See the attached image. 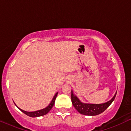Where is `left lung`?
Returning a JSON list of instances; mask_svg holds the SVG:
<instances>
[{
  "instance_id": "obj_1",
  "label": "left lung",
  "mask_w": 131,
  "mask_h": 131,
  "mask_svg": "<svg viewBox=\"0 0 131 131\" xmlns=\"http://www.w3.org/2000/svg\"><path fill=\"white\" fill-rule=\"evenodd\" d=\"M116 95V94H115L112 100L106 103L102 104H85L79 101V99L73 95V92L71 91V102L73 106L79 113L88 116L98 115L104 112L111 105L115 100Z\"/></svg>"
}]
</instances>
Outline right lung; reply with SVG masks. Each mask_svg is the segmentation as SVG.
I'll return each instance as SVG.
<instances>
[{"label": "right lung", "mask_w": 131, "mask_h": 131, "mask_svg": "<svg viewBox=\"0 0 131 131\" xmlns=\"http://www.w3.org/2000/svg\"><path fill=\"white\" fill-rule=\"evenodd\" d=\"M57 94H58V92L56 93V94L55 95V96L53 97V99H52V102H51V103L49 104V106H47V107H46V108L44 109H42V110H38V111H36V112H26V111H24L23 110L18 108L23 113H24L25 114H26V115L29 116L30 117H38V116H43L45 115H46V114H47L49 112V111L51 109H52V108L53 107L54 103H55V99H56V97L57 96Z\"/></svg>", "instance_id": "right-lung-1"}]
</instances>
